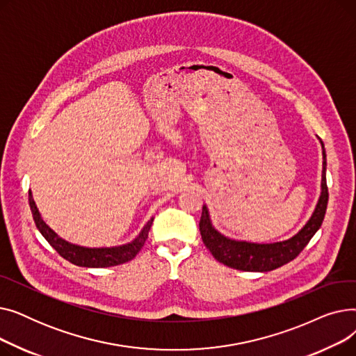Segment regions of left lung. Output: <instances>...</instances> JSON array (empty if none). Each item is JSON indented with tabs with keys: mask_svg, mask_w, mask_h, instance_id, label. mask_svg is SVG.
I'll return each instance as SVG.
<instances>
[{
	"mask_svg": "<svg viewBox=\"0 0 356 356\" xmlns=\"http://www.w3.org/2000/svg\"><path fill=\"white\" fill-rule=\"evenodd\" d=\"M323 170H322V192L317 200L313 215L307 220L306 225L298 231L294 236L273 242V244H257V242L236 241L218 232L209 218V211L207 204H203L202 216L199 222V229L203 239V244L212 252L215 259L231 268L241 271H258L266 273L282 267L300 254L309 241L321 228L325 219L327 208V184H326V152L323 143Z\"/></svg>",
	"mask_w": 356,
	"mask_h": 356,
	"instance_id": "1",
	"label": "left lung"
}]
</instances>
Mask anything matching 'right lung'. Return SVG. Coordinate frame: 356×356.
<instances>
[{"mask_svg": "<svg viewBox=\"0 0 356 356\" xmlns=\"http://www.w3.org/2000/svg\"><path fill=\"white\" fill-rule=\"evenodd\" d=\"M29 203L33 213V219L35 222V227L46 238L49 244L65 259H67L69 263L79 267H88V268L114 267V266L128 263V261L133 259L144 247V242L148 238V231L152 228V223L154 220L153 218L149 219L141 229L140 235L136 239L128 242V244H124L120 247H111V248H86V247L70 244V242L60 238L51 228L46 225V222L42 219L40 212L35 207V202L30 191H29Z\"/></svg>", "mask_w": 356, "mask_h": 356, "instance_id": "1", "label": "right lung"}]
</instances>
